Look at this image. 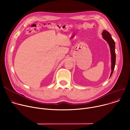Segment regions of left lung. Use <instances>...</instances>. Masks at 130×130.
Wrapping results in <instances>:
<instances>
[{"label":"left lung","instance_id":"8db88e82","mask_svg":"<svg viewBox=\"0 0 130 130\" xmlns=\"http://www.w3.org/2000/svg\"><path fill=\"white\" fill-rule=\"evenodd\" d=\"M102 36L103 39L107 41L108 43L110 51H111V59H112V72H111L110 76L112 75L113 71L115 68L116 63V53H115V44L114 40L112 39L110 34L106 30H104L102 32Z\"/></svg>","mask_w":130,"mask_h":130}]
</instances>
